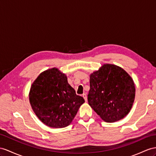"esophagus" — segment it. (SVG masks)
I'll list each match as a JSON object with an SVG mask.
<instances>
[{
	"label": "esophagus",
	"mask_w": 156,
	"mask_h": 156,
	"mask_svg": "<svg viewBox=\"0 0 156 156\" xmlns=\"http://www.w3.org/2000/svg\"><path fill=\"white\" fill-rule=\"evenodd\" d=\"M82 97L83 98V99H84L85 101H87V95H86V94H83L82 95Z\"/></svg>",
	"instance_id": "obj_1"
}]
</instances>
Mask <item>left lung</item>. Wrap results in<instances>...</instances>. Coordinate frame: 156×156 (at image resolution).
Here are the masks:
<instances>
[{"instance_id": "left-lung-1", "label": "left lung", "mask_w": 156, "mask_h": 156, "mask_svg": "<svg viewBox=\"0 0 156 156\" xmlns=\"http://www.w3.org/2000/svg\"><path fill=\"white\" fill-rule=\"evenodd\" d=\"M90 78L88 104L103 121H117L130 112L135 98V86L125 70L105 64Z\"/></svg>"}]
</instances>
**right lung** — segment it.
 <instances>
[{
	"mask_svg": "<svg viewBox=\"0 0 156 156\" xmlns=\"http://www.w3.org/2000/svg\"><path fill=\"white\" fill-rule=\"evenodd\" d=\"M29 99L40 121L56 129L69 126L85 102L68 83L66 76L56 68L38 76L31 86Z\"/></svg>",
	"mask_w": 156,
	"mask_h": 156,
	"instance_id": "right-lung-1",
	"label": "right lung"
}]
</instances>
